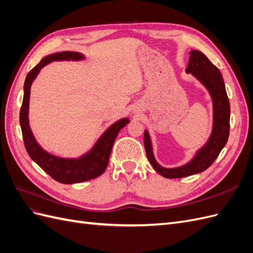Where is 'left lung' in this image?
Returning <instances> with one entry per match:
<instances>
[{
	"label": "left lung",
	"mask_w": 253,
	"mask_h": 253,
	"mask_svg": "<svg viewBox=\"0 0 253 253\" xmlns=\"http://www.w3.org/2000/svg\"><path fill=\"white\" fill-rule=\"evenodd\" d=\"M186 72L192 74L208 89L213 102V126L208 141L196 152L192 160L172 169L160 166L153 154L152 141L147 129L144 131V149L154 170L166 178H181L204 172L214 163L226 145L230 128V103L226 93L225 83L218 68L211 63L200 50H191Z\"/></svg>",
	"instance_id": "8db88e82"
}]
</instances>
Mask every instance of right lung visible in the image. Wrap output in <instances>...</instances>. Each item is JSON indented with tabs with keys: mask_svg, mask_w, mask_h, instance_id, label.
<instances>
[{
	"mask_svg": "<svg viewBox=\"0 0 253 253\" xmlns=\"http://www.w3.org/2000/svg\"><path fill=\"white\" fill-rule=\"evenodd\" d=\"M83 59V55L75 51H62L48 55L43 58L40 63L27 74L24 83V97H23L20 110V125L26 151L30 158L38 166L41 167L53 179L61 183L83 182L100 176L109 165L113 144L119 131L129 122L127 118H122L115 122L100 136L91 150L79 158L57 157L44 151L38 144L28 121L29 95L33 81L42 68L52 61H78Z\"/></svg>",
	"mask_w": 253,
	"mask_h": 253,
	"instance_id": "1",
	"label": "right lung"
}]
</instances>
